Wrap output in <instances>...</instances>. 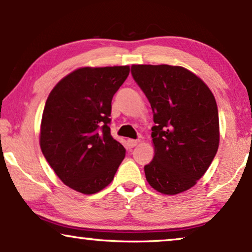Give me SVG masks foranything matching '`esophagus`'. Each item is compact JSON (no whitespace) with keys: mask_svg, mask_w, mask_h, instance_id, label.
I'll list each match as a JSON object with an SVG mask.
<instances>
[{"mask_svg":"<svg viewBox=\"0 0 252 252\" xmlns=\"http://www.w3.org/2000/svg\"><path fill=\"white\" fill-rule=\"evenodd\" d=\"M140 143V140H133V139H129L128 141H127V144H128L129 148H134L136 147L137 144Z\"/></svg>","mask_w":252,"mask_h":252,"instance_id":"esophagus-1","label":"esophagus"}]
</instances>
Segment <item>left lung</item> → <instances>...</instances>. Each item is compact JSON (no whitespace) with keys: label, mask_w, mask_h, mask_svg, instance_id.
Returning <instances> with one entry per match:
<instances>
[{"label":"left lung","mask_w":252,"mask_h":252,"mask_svg":"<svg viewBox=\"0 0 252 252\" xmlns=\"http://www.w3.org/2000/svg\"><path fill=\"white\" fill-rule=\"evenodd\" d=\"M132 75L154 113V159L144 166L147 181L165 195L196 185L219 146L216 98L192 72L172 65H133Z\"/></svg>","instance_id":"left-lung-1"}]
</instances>
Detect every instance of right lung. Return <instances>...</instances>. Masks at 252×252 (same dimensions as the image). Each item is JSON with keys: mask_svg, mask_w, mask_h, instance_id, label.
<instances>
[{"mask_svg": "<svg viewBox=\"0 0 252 252\" xmlns=\"http://www.w3.org/2000/svg\"><path fill=\"white\" fill-rule=\"evenodd\" d=\"M129 66L81 67L48 96L41 122L42 154L64 185L95 194L113 180L125 148L110 132L113 95Z\"/></svg>", "mask_w": 252, "mask_h": 252, "instance_id": "1", "label": "right lung"}]
</instances>
